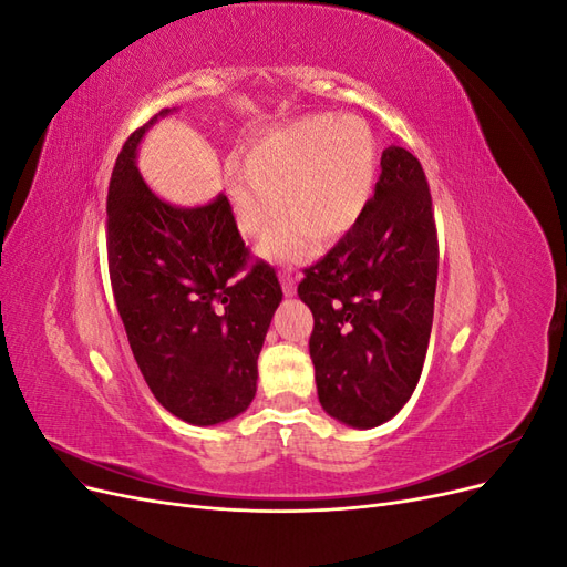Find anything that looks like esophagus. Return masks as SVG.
Listing matches in <instances>:
<instances>
[{"label": "esophagus", "instance_id": "34e87169", "mask_svg": "<svg viewBox=\"0 0 567 567\" xmlns=\"http://www.w3.org/2000/svg\"><path fill=\"white\" fill-rule=\"evenodd\" d=\"M279 279H281V288L286 296H296V274L293 269H281L279 271Z\"/></svg>", "mask_w": 567, "mask_h": 567}]
</instances>
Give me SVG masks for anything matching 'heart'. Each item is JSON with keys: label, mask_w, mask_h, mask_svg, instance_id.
Masks as SVG:
<instances>
[{"label": "heart", "mask_w": 567, "mask_h": 567, "mask_svg": "<svg viewBox=\"0 0 567 567\" xmlns=\"http://www.w3.org/2000/svg\"><path fill=\"white\" fill-rule=\"evenodd\" d=\"M236 221L246 236H267L262 252L274 262H298L315 250V238L333 244L367 210L375 182V140L357 115H312L262 132L246 158L225 167ZM285 203H280V192Z\"/></svg>", "instance_id": "heart-1"}]
</instances>
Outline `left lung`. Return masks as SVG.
I'll list each match as a JSON object with an SVG mask.
<instances>
[{"instance_id":"left-lung-1","label":"left lung","mask_w":567,"mask_h":567,"mask_svg":"<svg viewBox=\"0 0 567 567\" xmlns=\"http://www.w3.org/2000/svg\"><path fill=\"white\" fill-rule=\"evenodd\" d=\"M381 179L357 225L305 269L300 300L329 416L375 427L414 392L433 329L437 229L423 167L406 148L381 156Z\"/></svg>"}]
</instances>
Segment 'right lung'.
Returning <instances> with one entry per match:
<instances>
[{"instance_id":"right-lung-1","label":"right lung","mask_w":567,"mask_h":567,"mask_svg":"<svg viewBox=\"0 0 567 567\" xmlns=\"http://www.w3.org/2000/svg\"><path fill=\"white\" fill-rule=\"evenodd\" d=\"M148 125L127 136L109 184L111 286L153 398L186 423L215 425L252 402L284 293L274 267L252 260L227 196L184 210L151 192L134 165Z\"/></svg>"}]
</instances>
